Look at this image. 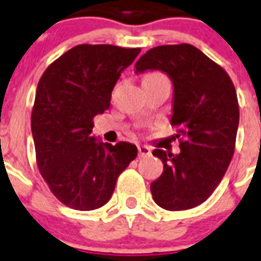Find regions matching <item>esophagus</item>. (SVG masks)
I'll list each match as a JSON object with an SVG mask.
<instances>
[{
	"instance_id": "1",
	"label": "esophagus",
	"mask_w": 261,
	"mask_h": 261,
	"mask_svg": "<svg viewBox=\"0 0 261 261\" xmlns=\"http://www.w3.org/2000/svg\"><path fill=\"white\" fill-rule=\"evenodd\" d=\"M138 154L139 156H149L151 154V150L147 146H138Z\"/></svg>"
}]
</instances>
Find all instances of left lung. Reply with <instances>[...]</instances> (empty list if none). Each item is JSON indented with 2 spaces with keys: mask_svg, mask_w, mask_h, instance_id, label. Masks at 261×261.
<instances>
[{
  "mask_svg": "<svg viewBox=\"0 0 261 261\" xmlns=\"http://www.w3.org/2000/svg\"><path fill=\"white\" fill-rule=\"evenodd\" d=\"M165 72L174 87L171 126L178 127L179 154L155 149L164 171L151 182L152 198L166 211H186L215 192L234 152L239 101L224 69L190 44L151 48L135 73Z\"/></svg>",
  "mask_w": 261,
  "mask_h": 261,
  "instance_id": "1",
  "label": "left lung"
}]
</instances>
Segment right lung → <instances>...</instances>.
Here are the masks:
<instances>
[{
  "label": "right lung",
  "instance_id": "obj_1",
  "mask_svg": "<svg viewBox=\"0 0 261 261\" xmlns=\"http://www.w3.org/2000/svg\"><path fill=\"white\" fill-rule=\"evenodd\" d=\"M139 48L73 46L45 69L32 110V135L42 178L57 200L94 211L111 198L119 174L135 160L137 146H115L92 137L94 118L109 110L120 73Z\"/></svg>",
  "mask_w": 261,
  "mask_h": 261
}]
</instances>
